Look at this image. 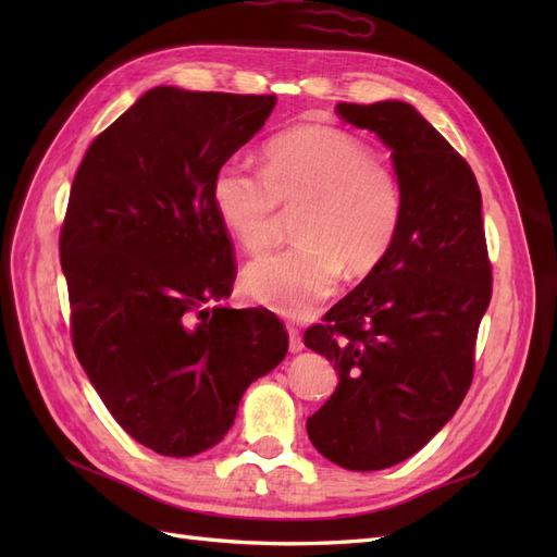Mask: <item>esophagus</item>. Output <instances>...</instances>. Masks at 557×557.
Here are the masks:
<instances>
[{"label": "esophagus", "mask_w": 557, "mask_h": 557, "mask_svg": "<svg viewBox=\"0 0 557 557\" xmlns=\"http://www.w3.org/2000/svg\"><path fill=\"white\" fill-rule=\"evenodd\" d=\"M288 336H290V352H299L305 348V342H301V332L295 325H288Z\"/></svg>", "instance_id": "34e87169"}]
</instances>
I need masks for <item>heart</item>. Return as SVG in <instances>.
Segmentation results:
<instances>
[{
  "label": "heart",
  "instance_id": "b5f03b06",
  "mask_svg": "<svg viewBox=\"0 0 557 557\" xmlns=\"http://www.w3.org/2000/svg\"><path fill=\"white\" fill-rule=\"evenodd\" d=\"M218 223L242 250L272 246L278 209L297 213V248L244 269L242 288L285 318H305L339 288L342 269L364 276L395 246L404 218L401 185L360 137L332 125H301L264 148V174L225 160L211 181Z\"/></svg>",
  "mask_w": 557,
  "mask_h": 557
}]
</instances>
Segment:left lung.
I'll list each match as a JSON object with an SVG mask.
<instances>
[{"label": "left lung", "instance_id": "obj_1", "mask_svg": "<svg viewBox=\"0 0 557 557\" xmlns=\"http://www.w3.org/2000/svg\"><path fill=\"white\" fill-rule=\"evenodd\" d=\"M393 150L404 195L397 242L305 344L339 383L309 420L311 444L350 471L411 458L458 411L474 374L493 274L474 172L411 104H336Z\"/></svg>", "mask_w": 557, "mask_h": 557}]
</instances>
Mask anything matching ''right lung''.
I'll return each instance as SVG.
<instances>
[{
	"label": "right lung",
	"instance_id": "1",
	"mask_svg": "<svg viewBox=\"0 0 557 557\" xmlns=\"http://www.w3.org/2000/svg\"><path fill=\"white\" fill-rule=\"evenodd\" d=\"M274 95L158 86L90 144L60 260L76 358L132 440L170 458L223 442L246 387L288 352L267 309H230L232 244L211 181Z\"/></svg>",
	"mask_w": 557,
	"mask_h": 557
}]
</instances>
